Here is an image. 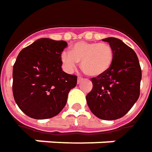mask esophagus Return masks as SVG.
Instances as JSON below:
<instances>
[{
  "label": "esophagus",
  "mask_w": 152,
  "mask_h": 152,
  "mask_svg": "<svg viewBox=\"0 0 152 152\" xmlns=\"http://www.w3.org/2000/svg\"><path fill=\"white\" fill-rule=\"evenodd\" d=\"M82 81H83V79H82V78H81V77H78V79H77V83L79 84V83H81Z\"/></svg>",
  "instance_id": "esophagus-1"
}]
</instances>
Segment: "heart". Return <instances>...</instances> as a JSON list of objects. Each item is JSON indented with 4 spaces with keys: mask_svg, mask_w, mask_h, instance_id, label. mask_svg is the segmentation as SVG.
I'll use <instances>...</instances> for the list:
<instances>
[{
    "mask_svg": "<svg viewBox=\"0 0 152 152\" xmlns=\"http://www.w3.org/2000/svg\"><path fill=\"white\" fill-rule=\"evenodd\" d=\"M64 69L68 73L75 71L81 61V69L87 76L98 77L105 74L113 61V50L107 44L77 42L71 51H64L60 55Z\"/></svg>",
    "mask_w": 152,
    "mask_h": 152,
    "instance_id": "heart-1",
    "label": "heart"
}]
</instances>
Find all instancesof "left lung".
<instances>
[{
  "instance_id": "obj_1",
  "label": "left lung",
  "mask_w": 152,
  "mask_h": 152,
  "mask_svg": "<svg viewBox=\"0 0 152 152\" xmlns=\"http://www.w3.org/2000/svg\"><path fill=\"white\" fill-rule=\"evenodd\" d=\"M113 50V61L102 76L92 78V89L86 95L92 113L104 120L123 117L138 100L141 69L135 52L116 38H106Z\"/></svg>"
}]
</instances>
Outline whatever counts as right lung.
Segmentation results:
<instances>
[{
	"label": "right lung",
	"instance_id": "1",
	"mask_svg": "<svg viewBox=\"0 0 152 152\" xmlns=\"http://www.w3.org/2000/svg\"><path fill=\"white\" fill-rule=\"evenodd\" d=\"M66 41L43 38L21 50L13 66L12 92L19 108L30 118H53L64 108L77 77L62 71Z\"/></svg>",
	"mask_w": 152,
	"mask_h": 152
}]
</instances>
